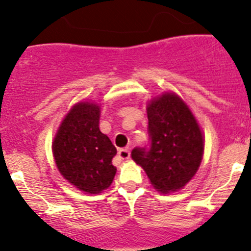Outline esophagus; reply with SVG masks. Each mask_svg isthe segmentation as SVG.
<instances>
[{"label": "esophagus", "mask_w": 251, "mask_h": 251, "mask_svg": "<svg viewBox=\"0 0 251 251\" xmlns=\"http://www.w3.org/2000/svg\"><path fill=\"white\" fill-rule=\"evenodd\" d=\"M131 156V152H130V149H121L119 150V157L121 158V160H127V158H130Z\"/></svg>", "instance_id": "1"}]
</instances>
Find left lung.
<instances>
[{"label":"left lung","instance_id":"left-lung-1","mask_svg":"<svg viewBox=\"0 0 251 251\" xmlns=\"http://www.w3.org/2000/svg\"><path fill=\"white\" fill-rule=\"evenodd\" d=\"M150 144L135 147L133 161L162 193L188 183L202 161L204 142L193 114L176 94L166 93L147 106Z\"/></svg>","mask_w":251,"mask_h":251}]
</instances>
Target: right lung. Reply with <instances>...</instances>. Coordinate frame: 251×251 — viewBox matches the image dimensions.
Here are the masks:
<instances>
[{"instance_id":"1","label":"right lung","mask_w":251,"mask_h":251,"mask_svg":"<svg viewBox=\"0 0 251 251\" xmlns=\"http://www.w3.org/2000/svg\"><path fill=\"white\" fill-rule=\"evenodd\" d=\"M100 107L79 102L65 116L53 142L57 167L69 183L98 194L112 183L116 147L99 128Z\"/></svg>"}]
</instances>
